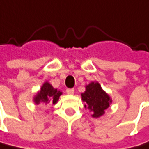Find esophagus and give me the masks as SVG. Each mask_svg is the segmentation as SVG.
<instances>
[{
	"label": "esophagus",
	"instance_id": "34e87169",
	"mask_svg": "<svg viewBox=\"0 0 149 149\" xmlns=\"http://www.w3.org/2000/svg\"><path fill=\"white\" fill-rule=\"evenodd\" d=\"M66 93L68 95H74V88H68V89H66Z\"/></svg>",
	"mask_w": 149,
	"mask_h": 149
}]
</instances>
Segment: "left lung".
Returning a JSON list of instances; mask_svg holds the SVG:
<instances>
[{
	"label": "left lung",
	"mask_w": 149,
	"mask_h": 149,
	"mask_svg": "<svg viewBox=\"0 0 149 149\" xmlns=\"http://www.w3.org/2000/svg\"><path fill=\"white\" fill-rule=\"evenodd\" d=\"M82 100L86 102L84 108H88L92 112V116L96 118L100 117L104 114L112 99L102 89L99 83L91 82L86 86L84 93H82Z\"/></svg>",
	"instance_id": "obj_1"
}]
</instances>
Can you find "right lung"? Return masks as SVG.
<instances>
[{"label": "right lung", "instance_id": "add662e5", "mask_svg": "<svg viewBox=\"0 0 149 149\" xmlns=\"http://www.w3.org/2000/svg\"><path fill=\"white\" fill-rule=\"evenodd\" d=\"M61 95V91L54 88L52 84H49L48 82H45L42 86L41 90L33 97V102L36 104H39L40 103H51L54 104L58 101Z\"/></svg>", "mask_w": 149, "mask_h": 149}]
</instances>
